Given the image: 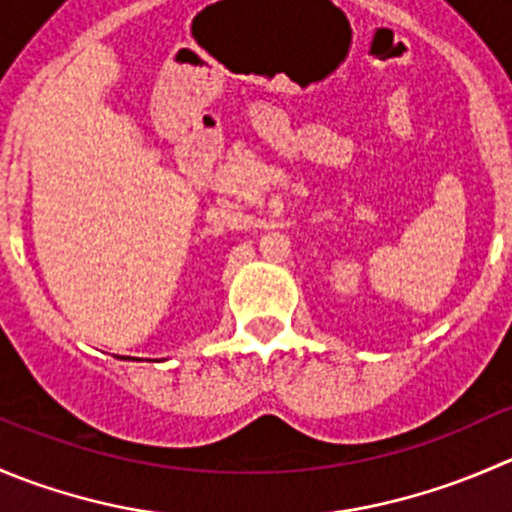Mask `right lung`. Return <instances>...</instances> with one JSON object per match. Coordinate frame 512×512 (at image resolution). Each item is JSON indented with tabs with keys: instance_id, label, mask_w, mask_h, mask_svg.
<instances>
[{
	"instance_id": "1",
	"label": "right lung",
	"mask_w": 512,
	"mask_h": 512,
	"mask_svg": "<svg viewBox=\"0 0 512 512\" xmlns=\"http://www.w3.org/2000/svg\"><path fill=\"white\" fill-rule=\"evenodd\" d=\"M119 360H130V357H119ZM132 360H135V357H132Z\"/></svg>"
}]
</instances>
